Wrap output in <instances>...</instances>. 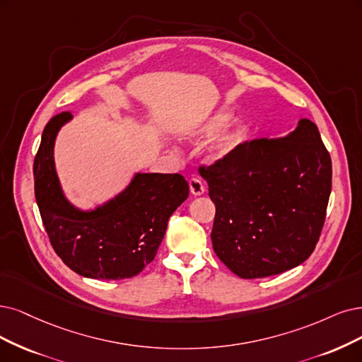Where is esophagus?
Returning <instances> with one entry per match:
<instances>
[{
    "instance_id": "obj_1",
    "label": "esophagus",
    "mask_w": 362,
    "mask_h": 362,
    "mask_svg": "<svg viewBox=\"0 0 362 362\" xmlns=\"http://www.w3.org/2000/svg\"><path fill=\"white\" fill-rule=\"evenodd\" d=\"M189 189L194 195H203L206 191L204 183L202 182V179H198V177H192L189 180Z\"/></svg>"
}]
</instances>
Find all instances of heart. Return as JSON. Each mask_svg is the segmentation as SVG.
I'll return each instance as SVG.
<instances>
[{
    "label": "heart",
    "mask_w": 362,
    "mask_h": 362,
    "mask_svg": "<svg viewBox=\"0 0 362 362\" xmlns=\"http://www.w3.org/2000/svg\"><path fill=\"white\" fill-rule=\"evenodd\" d=\"M230 119H231V115L228 112H219L218 115L210 117L204 125H202L199 132L207 134V136H210V134H215L221 128H223L226 124H228ZM246 137H247L246 125L237 124L231 129L222 132L221 136H218V139L213 141V144L209 149V156L213 160H219V159L230 156L245 143Z\"/></svg>",
    "instance_id": "heart-1"
}]
</instances>
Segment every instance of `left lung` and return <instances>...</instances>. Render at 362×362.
<instances>
[{
    "instance_id": "8db88e82",
    "label": "left lung",
    "mask_w": 362,
    "mask_h": 362,
    "mask_svg": "<svg viewBox=\"0 0 362 362\" xmlns=\"http://www.w3.org/2000/svg\"><path fill=\"white\" fill-rule=\"evenodd\" d=\"M199 174L216 206L211 243L242 279L280 274L312 255L331 194V156L317 127L301 119L284 139L246 140Z\"/></svg>"
}]
</instances>
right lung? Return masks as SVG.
<instances>
[{
    "instance_id": "add662e5",
    "label": "right lung",
    "mask_w": 362,
    "mask_h": 362,
    "mask_svg": "<svg viewBox=\"0 0 362 362\" xmlns=\"http://www.w3.org/2000/svg\"><path fill=\"white\" fill-rule=\"evenodd\" d=\"M70 112L45 127L34 159V189L50 245L62 262L80 276L120 280L137 276L156 255L167 223L189 195L182 174H137L110 203L92 211L74 209L59 188L53 143Z\"/></svg>"
}]
</instances>
